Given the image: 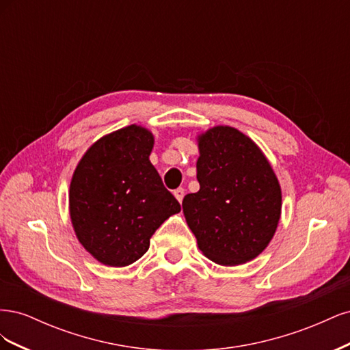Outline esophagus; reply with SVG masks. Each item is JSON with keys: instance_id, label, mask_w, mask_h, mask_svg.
I'll list each match as a JSON object with an SVG mask.
<instances>
[{"instance_id": "esophagus-1", "label": "esophagus", "mask_w": 350, "mask_h": 350, "mask_svg": "<svg viewBox=\"0 0 350 350\" xmlns=\"http://www.w3.org/2000/svg\"><path fill=\"white\" fill-rule=\"evenodd\" d=\"M184 194H185V189H184V188H176L175 191H174V196H175V198L179 201V203H181V201H183Z\"/></svg>"}]
</instances>
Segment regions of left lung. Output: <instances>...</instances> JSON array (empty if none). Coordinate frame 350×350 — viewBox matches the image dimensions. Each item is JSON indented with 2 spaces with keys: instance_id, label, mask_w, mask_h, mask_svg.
Returning <instances> with one entry per match:
<instances>
[{
  "instance_id": "obj_1",
  "label": "left lung",
  "mask_w": 350,
  "mask_h": 350,
  "mask_svg": "<svg viewBox=\"0 0 350 350\" xmlns=\"http://www.w3.org/2000/svg\"><path fill=\"white\" fill-rule=\"evenodd\" d=\"M200 189L183 200L198 248L220 266L261 254L278 229L282 189L267 157L250 137L228 125L198 135Z\"/></svg>"
}]
</instances>
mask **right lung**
<instances>
[{
    "label": "right lung",
    "mask_w": 350,
    "mask_h": 350,
    "mask_svg": "<svg viewBox=\"0 0 350 350\" xmlns=\"http://www.w3.org/2000/svg\"><path fill=\"white\" fill-rule=\"evenodd\" d=\"M153 143L149 130L129 125L93 143L72 174L74 232L105 266L125 267L143 257L156 229L181 211L149 161Z\"/></svg>",
    "instance_id": "right-lung-1"
}]
</instances>
